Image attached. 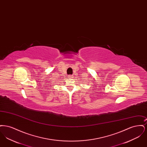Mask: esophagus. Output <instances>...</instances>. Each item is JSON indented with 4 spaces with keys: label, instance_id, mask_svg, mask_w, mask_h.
<instances>
[{
    "label": "esophagus",
    "instance_id": "34e87169",
    "mask_svg": "<svg viewBox=\"0 0 147 147\" xmlns=\"http://www.w3.org/2000/svg\"><path fill=\"white\" fill-rule=\"evenodd\" d=\"M69 78H73V76H69Z\"/></svg>",
    "mask_w": 147,
    "mask_h": 147
}]
</instances>
